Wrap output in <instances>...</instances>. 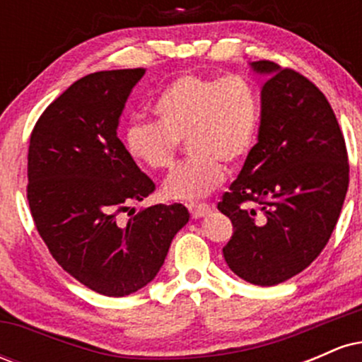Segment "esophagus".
Instances as JSON below:
<instances>
[{"label": "esophagus", "instance_id": "34e87169", "mask_svg": "<svg viewBox=\"0 0 362 362\" xmlns=\"http://www.w3.org/2000/svg\"><path fill=\"white\" fill-rule=\"evenodd\" d=\"M187 207H189V213L194 219L204 218L206 214L211 213V206L204 204V202H190V204H187Z\"/></svg>", "mask_w": 362, "mask_h": 362}]
</instances>
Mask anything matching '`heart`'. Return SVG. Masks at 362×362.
<instances>
[{
    "mask_svg": "<svg viewBox=\"0 0 362 362\" xmlns=\"http://www.w3.org/2000/svg\"><path fill=\"white\" fill-rule=\"evenodd\" d=\"M156 120L136 119L126 127L124 146L139 167H172L185 139L189 160L165 180L161 192L173 201H195L223 182L224 163L250 155L260 127V97L242 74L202 76L187 73L163 86L153 102Z\"/></svg>",
    "mask_w": 362,
    "mask_h": 362,
    "instance_id": "obj_1",
    "label": "heart"
}]
</instances>
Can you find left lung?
I'll use <instances>...</instances> for the list:
<instances>
[{
	"mask_svg": "<svg viewBox=\"0 0 362 362\" xmlns=\"http://www.w3.org/2000/svg\"><path fill=\"white\" fill-rule=\"evenodd\" d=\"M250 68L267 76L259 141L218 204L235 230L223 255L243 281L276 286L325 248L347 194V149L313 83L271 61Z\"/></svg>",
	"mask_w": 362,
	"mask_h": 362,
	"instance_id": "8db88e82",
	"label": "left lung"
}]
</instances>
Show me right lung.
Segmentation results:
<instances>
[{
    "label": "right lung",
    "mask_w": 362,
    "mask_h": 362,
    "mask_svg": "<svg viewBox=\"0 0 362 362\" xmlns=\"http://www.w3.org/2000/svg\"><path fill=\"white\" fill-rule=\"evenodd\" d=\"M146 69L91 73L37 120L28 146L27 199L51 255L86 288L120 298L144 288L189 223L182 204L119 214L155 184L117 136L120 115Z\"/></svg>",
    "instance_id": "right-lung-1"
}]
</instances>
